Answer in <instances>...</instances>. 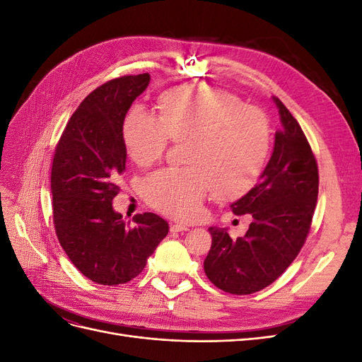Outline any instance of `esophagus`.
<instances>
[{"label":"esophagus","instance_id":"1","mask_svg":"<svg viewBox=\"0 0 362 362\" xmlns=\"http://www.w3.org/2000/svg\"><path fill=\"white\" fill-rule=\"evenodd\" d=\"M185 231H189V226L178 225V223L170 226V233H185Z\"/></svg>","mask_w":362,"mask_h":362}]
</instances>
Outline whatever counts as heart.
Segmentation results:
<instances>
[{
	"mask_svg": "<svg viewBox=\"0 0 362 362\" xmlns=\"http://www.w3.org/2000/svg\"><path fill=\"white\" fill-rule=\"evenodd\" d=\"M157 117L133 107L122 120L129 158L149 166L168 148L185 145L187 169L160 170L144 181L151 206L175 218H193L210 193L221 202L243 198L255 187L270 151V125L258 108L210 84H182L157 100Z\"/></svg>",
	"mask_w": 362,
	"mask_h": 362,
	"instance_id": "obj_1",
	"label": "heart"
}]
</instances>
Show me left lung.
Instances as JSON below:
<instances>
[{"mask_svg":"<svg viewBox=\"0 0 362 362\" xmlns=\"http://www.w3.org/2000/svg\"><path fill=\"white\" fill-rule=\"evenodd\" d=\"M281 128L259 182L231 208L250 214L245 237L233 240L226 228L211 226V249L204 270L217 288L252 294L276 281L300 252L310 233L319 194V169L298 120L273 96Z\"/></svg>","mask_w":362,"mask_h":362,"instance_id":"left-lung-1","label":"left lung"}]
</instances>
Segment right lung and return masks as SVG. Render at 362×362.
<instances>
[{
    "mask_svg": "<svg viewBox=\"0 0 362 362\" xmlns=\"http://www.w3.org/2000/svg\"><path fill=\"white\" fill-rule=\"evenodd\" d=\"M151 81L149 74L127 75L95 89L71 116L51 169L52 217L59 242L86 278L117 286L145 269L168 222L154 213L127 223L113 210L116 180L125 172L122 120Z\"/></svg>",
    "mask_w": 362,
    "mask_h": 362,
    "instance_id": "obj_1",
    "label": "right lung"
}]
</instances>
